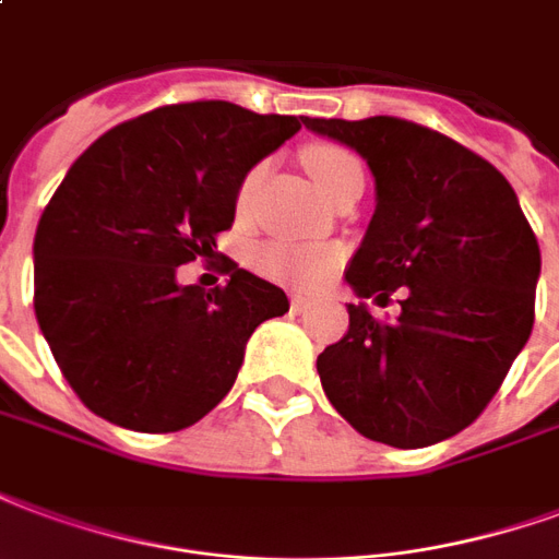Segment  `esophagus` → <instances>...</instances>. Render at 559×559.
I'll use <instances>...</instances> for the list:
<instances>
[{
  "mask_svg": "<svg viewBox=\"0 0 559 559\" xmlns=\"http://www.w3.org/2000/svg\"><path fill=\"white\" fill-rule=\"evenodd\" d=\"M288 304H292V312H307L312 307V297L307 295H288Z\"/></svg>",
  "mask_w": 559,
  "mask_h": 559,
  "instance_id": "esophagus-1",
  "label": "esophagus"
}]
</instances>
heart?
Here are the masks:
<instances>
[{
    "mask_svg": "<svg viewBox=\"0 0 559 559\" xmlns=\"http://www.w3.org/2000/svg\"><path fill=\"white\" fill-rule=\"evenodd\" d=\"M304 166L309 175L316 178V185L330 193L333 187L340 185L345 175L364 173L360 160L354 157L352 151L330 145V142H316L304 151ZM262 178V166H255L247 173V178L238 187V211H247L250 195ZM340 262V250L328 247V243H297V240H267L255 250V267L262 271L267 280L276 283L297 285V288H309V285L321 283L324 276L336 267Z\"/></svg>",
    "mask_w": 559,
    "mask_h": 559,
    "instance_id": "b5f03b06",
    "label": "heart"
}]
</instances>
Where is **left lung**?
Masks as SVG:
<instances>
[{"label": "left lung", "instance_id": "1", "mask_svg": "<svg viewBox=\"0 0 559 559\" xmlns=\"http://www.w3.org/2000/svg\"><path fill=\"white\" fill-rule=\"evenodd\" d=\"M354 148L374 178V214L345 271L348 333L319 354L330 405L369 441L417 450L474 423L533 330L539 243L495 166L402 118H304Z\"/></svg>", "mask_w": 559, "mask_h": 559}]
</instances>
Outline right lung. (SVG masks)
Masks as SVG:
<instances>
[{"mask_svg":"<svg viewBox=\"0 0 559 559\" xmlns=\"http://www.w3.org/2000/svg\"><path fill=\"white\" fill-rule=\"evenodd\" d=\"M304 124L229 100L151 109L73 160L35 231V316L88 411L178 431L214 411L283 288L229 262L214 292L178 283L231 229L238 187Z\"/></svg>","mask_w":559,"mask_h":559,"instance_id":"1","label":"right lung"}]
</instances>
